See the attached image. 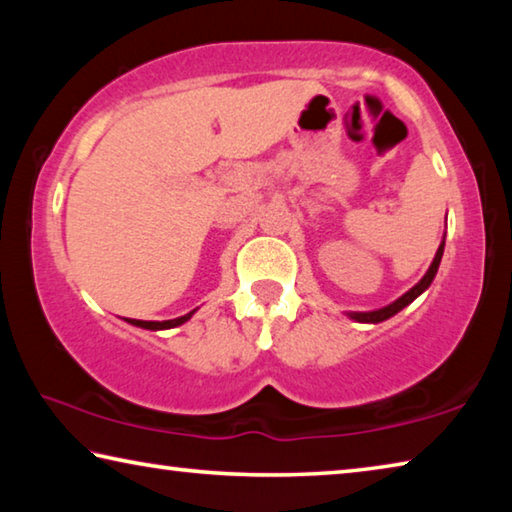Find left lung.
I'll return each mask as SVG.
<instances>
[{
    "label": "left lung",
    "instance_id": "8db88e82",
    "mask_svg": "<svg viewBox=\"0 0 512 512\" xmlns=\"http://www.w3.org/2000/svg\"><path fill=\"white\" fill-rule=\"evenodd\" d=\"M443 250H445V241L443 244H440V248H438V253H436V257H433V262H431V266H429V271H427V275L422 277V280L415 284V287L411 289V291H406L402 298H397L393 305H388V307H384V309H377V311H366V314H361V311H354V314H350V318H354V320H359V323H381V320H386V318H391V316H395L397 311H402L406 305H411V302L420 296V293L429 287V284L433 282V277H436V273H438V266H440V259H443Z\"/></svg>",
    "mask_w": 512,
    "mask_h": 512
}]
</instances>
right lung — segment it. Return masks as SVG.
<instances>
[{
  "instance_id": "right-lung-1",
  "label": "right lung",
  "mask_w": 512,
  "mask_h": 512,
  "mask_svg": "<svg viewBox=\"0 0 512 512\" xmlns=\"http://www.w3.org/2000/svg\"><path fill=\"white\" fill-rule=\"evenodd\" d=\"M194 311H189V314L180 316V318H173V320H162V323H158V320H135V318H126L128 323L131 325H137V327H144V329H169V327H176V325H183L185 320L192 318Z\"/></svg>"
}]
</instances>
